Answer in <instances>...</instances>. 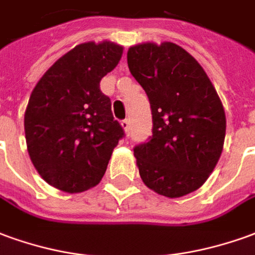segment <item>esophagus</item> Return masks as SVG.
Masks as SVG:
<instances>
[{"instance_id": "obj_1", "label": "esophagus", "mask_w": 255, "mask_h": 255, "mask_svg": "<svg viewBox=\"0 0 255 255\" xmlns=\"http://www.w3.org/2000/svg\"><path fill=\"white\" fill-rule=\"evenodd\" d=\"M122 127H123V129H124V131H126V133H129V120H128V119H126V120H123L122 122Z\"/></svg>"}]
</instances>
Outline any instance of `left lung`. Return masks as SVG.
<instances>
[{
  "instance_id": "left-lung-1",
  "label": "left lung",
  "mask_w": 255,
  "mask_h": 255,
  "mask_svg": "<svg viewBox=\"0 0 255 255\" xmlns=\"http://www.w3.org/2000/svg\"><path fill=\"white\" fill-rule=\"evenodd\" d=\"M129 72L150 102L153 135L135 146L142 181L175 199L197 190L221 157L227 117L200 63L174 42H142L127 52Z\"/></svg>"
}]
</instances>
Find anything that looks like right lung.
<instances>
[{"instance_id":"right-lung-1","label":"right lung","mask_w":255,"mask_h":255,"mask_svg":"<svg viewBox=\"0 0 255 255\" xmlns=\"http://www.w3.org/2000/svg\"><path fill=\"white\" fill-rule=\"evenodd\" d=\"M112 41H88L56 60L35 84L24 112L28 156L42 179L80 193L97 186L124 136L99 83L122 59Z\"/></svg>"}]
</instances>
